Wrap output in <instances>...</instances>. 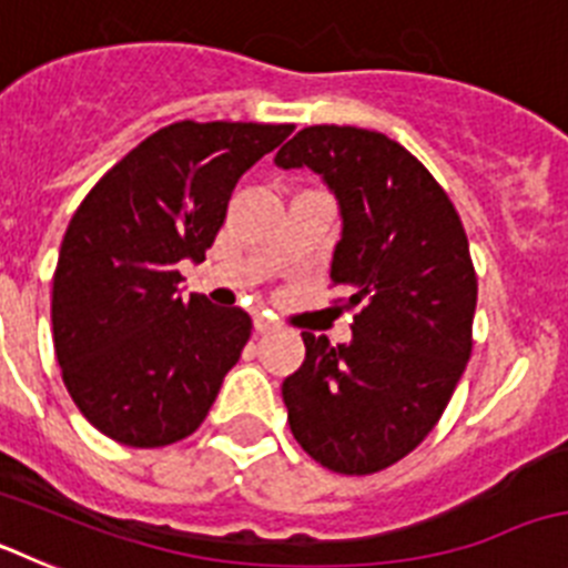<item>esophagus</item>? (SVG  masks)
<instances>
[{"mask_svg":"<svg viewBox=\"0 0 568 568\" xmlns=\"http://www.w3.org/2000/svg\"><path fill=\"white\" fill-rule=\"evenodd\" d=\"M253 327H255V333H261V335L273 333V329H278V321L267 318V315H255Z\"/></svg>","mask_w":568,"mask_h":568,"instance_id":"esophagus-1","label":"esophagus"}]
</instances>
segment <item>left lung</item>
Segmentation results:
<instances>
[{
  "label": "left lung",
  "mask_w": 568,
  "mask_h": 568,
  "mask_svg": "<svg viewBox=\"0 0 568 568\" xmlns=\"http://www.w3.org/2000/svg\"><path fill=\"white\" fill-rule=\"evenodd\" d=\"M338 199L333 287L353 341L301 333L307 358L281 395L301 449L338 475L398 464L433 433L471 355L478 275L464 224L435 175L384 133L313 124L275 155Z\"/></svg>",
  "instance_id": "left-lung-1"
}]
</instances>
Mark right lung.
<instances>
[{"label": "right lung", "instance_id": "obj_1", "mask_svg": "<svg viewBox=\"0 0 568 568\" xmlns=\"http://www.w3.org/2000/svg\"><path fill=\"white\" fill-rule=\"evenodd\" d=\"M293 124L175 122L135 144L79 204L53 273V346L79 413L115 444L155 449L193 435L253 321L179 290L204 261L235 182Z\"/></svg>", "mask_w": 568, "mask_h": 568}]
</instances>
